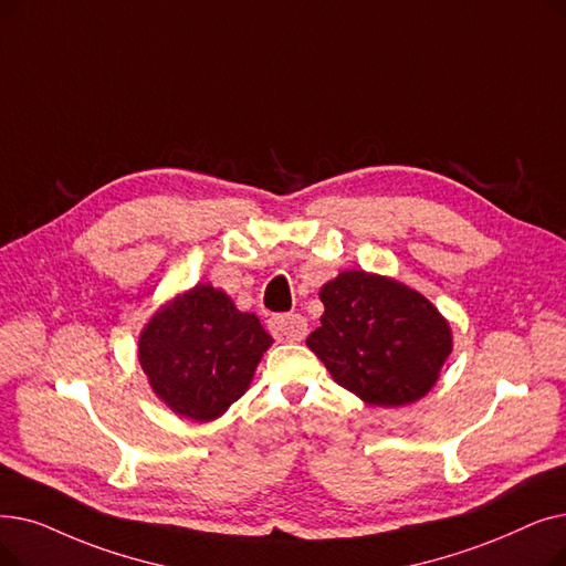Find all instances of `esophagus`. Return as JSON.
<instances>
[{"instance_id":"esophagus-1","label":"esophagus","mask_w":566,"mask_h":566,"mask_svg":"<svg viewBox=\"0 0 566 566\" xmlns=\"http://www.w3.org/2000/svg\"><path fill=\"white\" fill-rule=\"evenodd\" d=\"M268 328L282 342H301L307 333V322L301 314H275L268 322Z\"/></svg>"}]
</instances>
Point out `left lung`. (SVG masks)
<instances>
[{
    "instance_id": "obj_1",
    "label": "left lung",
    "mask_w": 566,
    "mask_h": 566,
    "mask_svg": "<svg viewBox=\"0 0 566 566\" xmlns=\"http://www.w3.org/2000/svg\"><path fill=\"white\" fill-rule=\"evenodd\" d=\"M318 298L326 310L307 347L342 388L367 405L400 407L434 386L451 354V328L419 291L347 270Z\"/></svg>"
}]
</instances>
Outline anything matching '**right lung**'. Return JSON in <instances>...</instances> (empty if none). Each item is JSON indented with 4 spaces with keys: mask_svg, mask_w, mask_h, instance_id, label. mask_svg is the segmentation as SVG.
I'll list each match as a JSON object with an SVG mask.
<instances>
[{
    "mask_svg": "<svg viewBox=\"0 0 566 566\" xmlns=\"http://www.w3.org/2000/svg\"><path fill=\"white\" fill-rule=\"evenodd\" d=\"M273 344L259 318L238 312L224 291L196 284L164 305L138 342L157 396L191 421H212L248 390Z\"/></svg>",
    "mask_w": 566,
    "mask_h": 566,
    "instance_id": "obj_1",
    "label": "right lung"
}]
</instances>
